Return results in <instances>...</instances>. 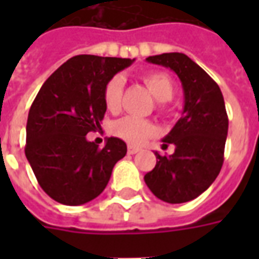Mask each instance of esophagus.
Returning a JSON list of instances; mask_svg holds the SVG:
<instances>
[{
    "label": "esophagus",
    "instance_id": "34e87169",
    "mask_svg": "<svg viewBox=\"0 0 259 259\" xmlns=\"http://www.w3.org/2000/svg\"><path fill=\"white\" fill-rule=\"evenodd\" d=\"M139 151H140V148H139V147H135V146L127 147V152H129V154H137Z\"/></svg>",
    "mask_w": 259,
    "mask_h": 259
}]
</instances>
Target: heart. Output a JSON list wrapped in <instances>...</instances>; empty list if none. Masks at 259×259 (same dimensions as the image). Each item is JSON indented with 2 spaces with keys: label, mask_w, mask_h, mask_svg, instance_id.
<instances>
[{
  "label": "heart",
  "mask_w": 259,
  "mask_h": 259,
  "mask_svg": "<svg viewBox=\"0 0 259 259\" xmlns=\"http://www.w3.org/2000/svg\"><path fill=\"white\" fill-rule=\"evenodd\" d=\"M143 80L154 97L159 101H168L175 93L172 79L162 72H150L143 76ZM123 89V77L116 74L108 80L104 87V102L109 111H116L120 104ZM112 133L130 144H143L157 133V127L147 119L136 116H123L112 124Z\"/></svg>",
  "instance_id": "b5f03b06"
}]
</instances>
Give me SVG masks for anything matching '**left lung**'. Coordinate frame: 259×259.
Segmentation results:
<instances>
[{
  "label": "left lung",
  "mask_w": 259,
  "mask_h": 259,
  "mask_svg": "<svg viewBox=\"0 0 259 259\" xmlns=\"http://www.w3.org/2000/svg\"><path fill=\"white\" fill-rule=\"evenodd\" d=\"M147 62L178 74L185 94L182 118L162 139V148L174 144L172 155H159L144 176L159 200L180 204L197 198L213 183L223 163L228 137V113L222 91L205 70L182 53L154 55Z\"/></svg>",
  "instance_id": "1"
}]
</instances>
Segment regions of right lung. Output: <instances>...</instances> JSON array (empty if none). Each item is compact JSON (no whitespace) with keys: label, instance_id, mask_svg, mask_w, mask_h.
I'll return each mask as SVG.
<instances>
[{"label":"right lung","instance_id":"add662e5","mask_svg":"<svg viewBox=\"0 0 259 259\" xmlns=\"http://www.w3.org/2000/svg\"><path fill=\"white\" fill-rule=\"evenodd\" d=\"M135 62L129 58L76 55L41 85L26 126L25 154L41 189L65 205H81L101 194L127 147L108 137L100 147L85 139L100 129L107 107L104 87Z\"/></svg>","mask_w":259,"mask_h":259}]
</instances>
